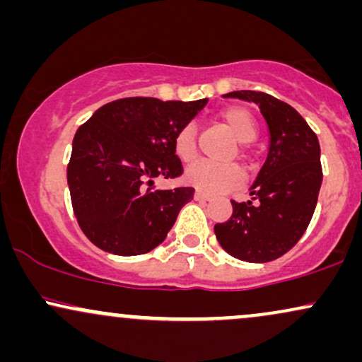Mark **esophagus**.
I'll list each match as a JSON object with an SVG mask.
<instances>
[{"instance_id": "34e87169", "label": "esophagus", "mask_w": 362, "mask_h": 362, "mask_svg": "<svg viewBox=\"0 0 362 362\" xmlns=\"http://www.w3.org/2000/svg\"><path fill=\"white\" fill-rule=\"evenodd\" d=\"M194 199H195V201H199V202H206V201H209V195H207V194H204V192H199V190H197V192H195L194 194Z\"/></svg>"}]
</instances>
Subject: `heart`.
<instances>
[{"label": "heart", "mask_w": 362, "mask_h": 362, "mask_svg": "<svg viewBox=\"0 0 362 362\" xmlns=\"http://www.w3.org/2000/svg\"><path fill=\"white\" fill-rule=\"evenodd\" d=\"M219 120L233 132L238 139V153L245 155L247 144L257 138V120L247 107L230 105L219 112ZM173 151L178 160L190 163L197 156V132L192 124H185L177 131L173 138ZM236 155L233 149L231 156ZM185 182L194 189L207 194H218L224 190L236 189L245 182L243 170L236 163H211V161H197L185 170Z\"/></svg>", "instance_id": "b5f03b06"}]
</instances>
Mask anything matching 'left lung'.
<instances>
[{
    "label": "left lung",
    "mask_w": 362,
    "mask_h": 362,
    "mask_svg": "<svg viewBox=\"0 0 362 362\" xmlns=\"http://www.w3.org/2000/svg\"><path fill=\"white\" fill-rule=\"evenodd\" d=\"M224 97L259 105L271 146L250 189L255 202L231 201L233 214L216 224V238L235 259L276 260L300 242L313 218L323 178L318 138L293 107L272 95L240 90Z\"/></svg>",
    "instance_id": "obj_1"
}]
</instances>
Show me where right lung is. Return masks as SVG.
<instances>
[{
	"label": "right lung",
	"mask_w": 362,
	"mask_h": 362,
	"mask_svg": "<svg viewBox=\"0 0 362 362\" xmlns=\"http://www.w3.org/2000/svg\"><path fill=\"white\" fill-rule=\"evenodd\" d=\"M207 103L119 98L78 127L68 163L74 218L91 243L114 255H141L167 238L192 187L153 190V178L184 173L177 131Z\"/></svg>",
	"instance_id": "add662e5"
}]
</instances>
